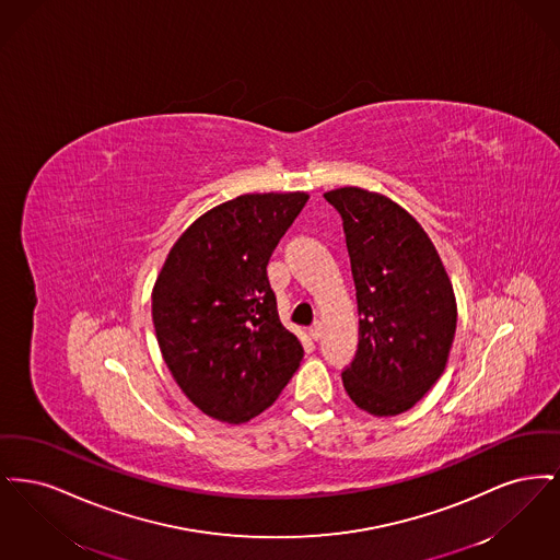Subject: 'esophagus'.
<instances>
[{
	"label": "esophagus",
	"mask_w": 560,
	"mask_h": 560,
	"mask_svg": "<svg viewBox=\"0 0 560 560\" xmlns=\"http://www.w3.org/2000/svg\"><path fill=\"white\" fill-rule=\"evenodd\" d=\"M308 334H311L313 340H319L320 336H323V323L315 320V323L308 327Z\"/></svg>",
	"instance_id": "34e87169"
}]
</instances>
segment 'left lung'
<instances>
[{"instance_id": "obj_1", "label": "left lung", "mask_w": 560, "mask_h": 560, "mask_svg": "<svg viewBox=\"0 0 560 560\" xmlns=\"http://www.w3.org/2000/svg\"><path fill=\"white\" fill-rule=\"evenodd\" d=\"M342 215L359 308V347L342 382L377 418L399 416L445 372L457 304L436 247L393 199L365 188L323 195Z\"/></svg>"}]
</instances>
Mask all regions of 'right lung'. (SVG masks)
Wrapping results in <instances>:
<instances>
[{
  "instance_id": "obj_1",
  "label": "right lung",
  "mask_w": 560,
  "mask_h": 560,
  "mask_svg": "<svg viewBox=\"0 0 560 560\" xmlns=\"http://www.w3.org/2000/svg\"><path fill=\"white\" fill-rule=\"evenodd\" d=\"M306 192L241 195L199 215L153 288V325L176 384L206 416L243 424L270 407L304 357L283 327L267 265Z\"/></svg>"
}]
</instances>
